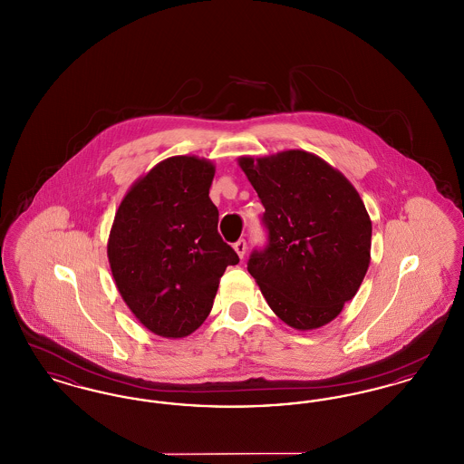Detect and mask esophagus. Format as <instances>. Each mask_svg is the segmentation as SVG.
Segmentation results:
<instances>
[{"mask_svg":"<svg viewBox=\"0 0 464 464\" xmlns=\"http://www.w3.org/2000/svg\"><path fill=\"white\" fill-rule=\"evenodd\" d=\"M235 246V250H237V254L240 256V259H243V256H245V252H246V242L245 240H238V242L233 245Z\"/></svg>","mask_w":464,"mask_h":464,"instance_id":"esophagus-1","label":"esophagus"}]
</instances>
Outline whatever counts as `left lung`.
<instances>
[{"instance_id": "8db88e82", "label": "left lung", "mask_w": 464, "mask_h": 464, "mask_svg": "<svg viewBox=\"0 0 464 464\" xmlns=\"http://www.w3.org/2000/svg\"><path fill=\"white\" fill-rule=\"evenodd\" d=\"M238 163L265 205V248L246 263L269 308L297 331L332 322L371 263L372 222L352 182L327 161L290 150Z\"/></svg>"}]
</instances>
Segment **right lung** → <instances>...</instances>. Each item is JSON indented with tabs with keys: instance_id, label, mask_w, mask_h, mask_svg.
I'll return each mask as SVG.
<instances>
[{
	"instance_id": "right-lung-1",
	"label": "right lung",
	"mask_w": 464,
	"mask_h": 464,
	"mask_svg": "<svg viewBox=\"0 0 464 464\" xmlns=\"http://www.w3.org/2000/svg\"><path fill=\"white\" fill-rule=\"evenodd\" d=\"M216 169L197 156H172L140 177L121 199L108 242L111 273L135 318L177 339L208 316L237 252L218 231L208 197Z\"/></svg>"
}]
</instances>
